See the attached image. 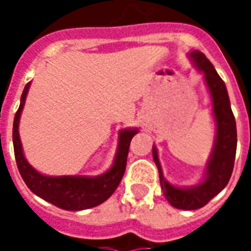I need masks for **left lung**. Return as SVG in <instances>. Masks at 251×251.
Wrapping results in <instances>:
<instances>
[{
  "label": "left lung",
  "instance_id": "left-lung-1",
  "mask_svg": "<svg viewBox=\"0 0 251 251\" xmlns=\"http://www.w3.org/2000/svg\"><path fill=\"white\" fill-rule=\"evenodd\" d=\"M195 64L204 72L205 82L210 88L214 114L216 120L215 147L207 165V177L194 188H176L168 184L163 176L157 157V151L153 148V158L160 174V184L164 196L171 204L180 210H198L204 207L214 196L221 192L231 177L235 153H237V125L230 107V99L226 86L218 75L214 66L203 52L194 51L191 53Z\"/></svg>",
  "mask_w": 251,
  "mask_h": 251
}]
</instances>
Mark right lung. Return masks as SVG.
<instances>
[{
	"label": "right lung",
	"instance_id": "right-lung-1",
	"mask_svg": "<svg viewBox=\"0 0 251 251\" xmlns=\"http://www.w3.org/2000/svg\"><path fill=\"white\" fill-rule=\"evenodd\" d=\"M29 88V83L25 86L21 103L16 111L13 122V147L14 157L17 163L21 177L28 185V188L40 196L41 199L50 201L59 208L68 211H80L93 208L102 204L113 195L125 174L127 153L130 147L131 138L137 130L121 131L120 147L115 156L114 165L106 174L97 177H82V176H62V177H50L43 176L26 163L21 149V141L19 136V121L21 110L24 107L26 93Z\"/></svg>",
	"mask_w": 251,
	"mask_h": 251
}]
</instances>
